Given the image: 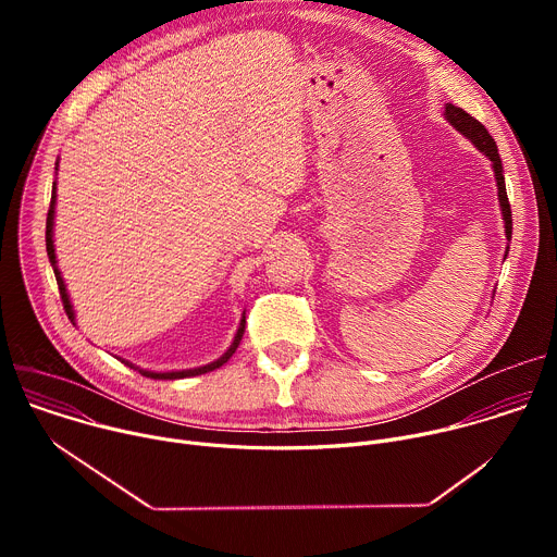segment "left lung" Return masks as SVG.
I'll use <instances>...</instances> for the list:
<instances>
[{
  "instance_id": "1",
  "label": "left lung",
  "mask_w": 557,
  "mask_h": 557,
  "mask_svg": "<svg viewBox=\"0 0 557 557\" xmlns=\"http://www.w3.org/2000/svg\"><path fill=\"white\" fill-rule=\"evenodd\" d=\"M445 121L460 132L467 140H471V145L483 151L487 156V161L492 163L494 176H496V187H498V202H500V211H503V222H505V237H507V247H505V258L509 253V243H511V207H509V198H507V189H505V176H503V161L500 153L496 147V140L490 136V132L485 129L483 123L475 121L471 114H467L462 108H456L451 103H445V112H443Z\"/></svg>"
}]
</instances>
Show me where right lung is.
Returning <instances> with one entry per match:
<instances>
[{"label":"right lung","instance_id":"obj_1","mask_svg":"<svg viewBox=\"0 0 557 557\" xmlns=\"http://www.w3.org/2000/svg\"><path fill=\"white\" fill-rule=\"evenodd\" d=\"M54 170H59V161H57V168H54ZM54 205H57V181L52 183V198H50V209H48V218H46V251H48V260H50V264H52L57 284H59V293H61L63 308H65L67 317H70L72 324H74V308H72V301H70L67 288H65V282H63V277H61V271H59V267H57V253H54V233H52V231H54ZM245 326H247V320H245V314H243L240 326H237V333H235L231 346L226 348V352H224L220 359H215V361H211V363H207V366H200V368L170 370V372H153V370H143V368H138V366H134V363H129V361H125V359H121V357H119V359H121L125 366L138 370L143 376H149V379H185V376H198V374H205V372H211V370L224 366V363L233 357V352L237 350V346H240V342H243Z\"/></svg>","mask_w":557,"mask_h":557}]
</instances>
